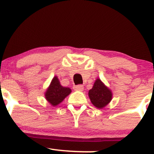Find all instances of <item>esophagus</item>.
<instances>
[{
    "instance_id": "esophagus-1",
    "label": "esophagus",
    "mask_w": 154,
    "mask_h": 154,
    "mask_svg": "<svg viewBox=\"0 0 154 154\" xmlns=\"http://www.w3.org/2000/svg\"><path fill=\"white\" fill-rule=\"evenodd\" d=\"M73 89H74V90H75V91H82L83 90H84V86H83V85L74 86H73Z\"/></svg>"
}]
</instances>
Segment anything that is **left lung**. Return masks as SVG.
Here are the masks:
<instances>
[{"label":"left lung","mask_w":154,"mask_h":154,"mask_svg":"<svg viewBox=\"0 0 154 154\" xmlns=\"http://www.w3.org/2000/svg\"><path fill=\"white\" fill-rule=\"evenodd\" d=\"M88 94L91 103L99 109H102L109 104L113 97L112 91L98 78Z\"/></svg>","instance_id":"1"}]
</instances>
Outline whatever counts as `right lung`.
Here are the masks:
<instances>
[{
    "instance_id": "1",
    "label": "right lung",
    "mask_w": 154,
    "mask_h": 154,
    "mask_svg": "<svg viewBox=\"0 0 154 154\" xmlns=\"http://www.w3.org/2000/svg\"><path fill=\"white\" fill-rule=\"evenodd\" d=\"M69 87H64L60 84V80L57 75L53 78L49 87L45 91V98L52 106H57L71 93Z\"/></svg>"
}]
</instances>
